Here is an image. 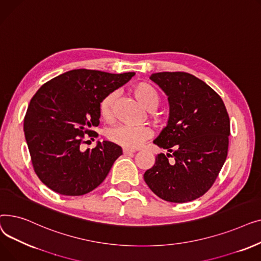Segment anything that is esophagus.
Instances as JSON below:
<instances>
[{"instance_id": "esophagus-1", "label": "esophagus", "mask_w": 261, "mask_h": 261, "mask_svg": "<svg viewBox=\"0 0 261 261\" xmlns=\"http://www.w3.org/2000/svg\"><path fill=\"white\" fill-rule=\"evenodd\" d=\"M134 152H135V150H133V149H127V148H123L122 149V153L123 154H132Z\"/></svg>"}]
</instances>
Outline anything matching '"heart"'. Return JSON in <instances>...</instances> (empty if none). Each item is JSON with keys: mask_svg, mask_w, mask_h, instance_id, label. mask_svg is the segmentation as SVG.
<instances>
[{"mask_svg": "<svg viewBox=\"0 0 261 261\" xmlns=\"http://www.w3.org/2000/svg\"><path fill=\"white\" fill-rule=\"evenodd\" d=\"M131 93L135 99L149 111H152L160 103V94L158 90L147 81L136 82L131 88ZM116 97V92H110L103 96L99 102V116L107 122H111L114 118V105ZM107 136L109 141L116 145L127 149H136L151 138L152 131L145 126H118L110 129Z\"/></svg>", "mask_w": 261, "mask_h": 261, "instance_id": "obj_1", "label": "heart"}]
</instances>
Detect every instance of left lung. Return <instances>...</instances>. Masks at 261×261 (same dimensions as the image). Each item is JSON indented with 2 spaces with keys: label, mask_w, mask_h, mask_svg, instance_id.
Masks as SVG:
<instances>
[{
  "label": "left lung",
  "mask_w": 261,
  "mask_h": 261,
  "mask_svg": "<svg viewBox=\"0 0 261 261\" xmlns=\"http://www.w3.org/2000/svg\"><path fill=\"white\" fill-rule=\"evenodd\" d=\"M150 78L168 96V125L154 144L169 153L158 154L144 180L165 201L196 200L211 189L227 156L230 125L225 105L191 74L163 72Z\"/></svg>",
  "instance_id": "obj_1"
}]
</instances>
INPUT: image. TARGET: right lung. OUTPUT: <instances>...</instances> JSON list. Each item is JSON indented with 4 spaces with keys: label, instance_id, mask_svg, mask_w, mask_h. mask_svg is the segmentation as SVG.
<instances>
[{
    "label": "right lung",
    "instance_id": "obj_1",
    "mask_svg": "<svg viewBox=\"0 0 261 261\" xmlns=\"http://www.w3.org/2000/svg\"><path fill=\"white\" fill-rule=\"evenodd\" d=\"M134 73L110 74L78 68L63 73L33 96L24 117V133L33 167L48 188L63 196H82L99 186L122 154L111 142L82 149L85 135L99 125L105 95L125 85Z\"/></svg>",
    "mask_w": 261,
    "mask_h": 261
}]
</instances>
